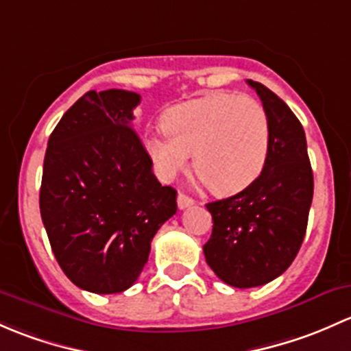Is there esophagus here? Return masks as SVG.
I'll return each instance as SVG.
<instances>
[{"label":"esophagus","instance_id":"1","mask_svg":"<svg viewBox=\"0 0 351 351\" xmlns=\"http://www.w3.org/2000/svg\"><path fill=\"white\" fill-rule=\"evenodd\" d=\"M193 204H194L193 197L186 196L184 193H179V196H177V206H179V209H186Z\"/></svg>","mask_w":351,"mask_h":351}]
</instances>
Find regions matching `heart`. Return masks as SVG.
<instances>
[{"label": "heart", "instance_id": "obj_1", "mask_svg": "<svg viewBox=\"0 0 351 351\" xmlns=\"http://www.w3.org/2000/svg\"><path fill=\"white\" fill-rule=\"evenodd\" d=\"M165 132L145 140L157 174L171 180L186 171L189 155L196 174L218 194L245 189L260 176L270 147V121L252 96L215 93L172 108Z\"/></svg>", "mask_w": 351, "mask_h": 351}]
</instances>
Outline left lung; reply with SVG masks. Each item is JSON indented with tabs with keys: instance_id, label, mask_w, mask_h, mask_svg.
<instances>
[{
	"instance_id": "1",
	"label": "left lung",
	"mask_w": 351,
	"mask_h": 351,
	"mask_svg": "<svg viewBox=\"0 0 351 351\" xmlns=\"http://www.w3.org/2000/svg\"><path fill=\"white\" fill-rule=\"evenodd\" d=\"M247 82L269 117V155L250 186L206 204L213 233L202 247L213 272L238 289L263 285L289 269L304 240L314 189L301 121L276 93Z\"/></svg>"
}]
</instances>
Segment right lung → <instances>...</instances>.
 <instances>
[{
    "label": "right lung",
    "instance_id": "1",
    "mask_svg": "<svg viewBox=\"0 0 351 351\" xmlns=\"http://www.w3.org/2000/svg\"><path fill=\"white\" fill-rule=\"evenodd\" d=\"M140 95L88 91L64 113L43 160L40 215L71 282L95 294L135 284L158 228L177 211V193L152 172L133 128Z\"/></svg>",
    "mask_w": 351,
    "mask_h": 351
}]
</instances>
